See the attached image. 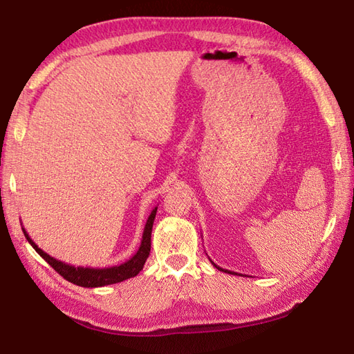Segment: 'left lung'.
Listing matches in <instances>:
<instances>
[{"label": "left lung", "mask_w": 354, "mask_h": 354, "mask_svg": "<svg viewBox=\"0 0 354 354\" xmlns=\"http://www.w3.org/2000/svg\"><path fill=\"white\" fill-rule=\"evenodd\" d=\"M211 262H212V261H211ZM212 263H214V262H212ZM214 267H217L220 272H227V273H231V274H232V272H230V270H225V268H221V267H218V266H215V263H214Z\"/></svg>", "instance_id": "8db88e82"}]
</instances>
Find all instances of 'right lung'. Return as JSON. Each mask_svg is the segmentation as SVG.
I'll return each instance as SVG.
<instances>
[{"mask_svg":"<svg viewBox=\"0 0 354 354\" xmlns=\"http://www.w3.org/2000/svg\"><path fill=\"white\" fill-rule=\"evenodd\" d=\"M156 212H158V207H154L151 214H149L145 227H143L142 242H140L139 250H137V253L133 257H129L127 262L120 263V266L103 267V268L75 267V266H70L67 262L55 259V257L45 253L44 250H40L37 245H35V242L29 237L25 227H21V230H23V234L26 237V241L32 245V248L37 251V253L44 257V259L50 263V266L55 268L59 274H61V277L70 281V283L81 287H103V286L122 283V281L134 278L140 273L149 256V250H151V231H153Z\"/></svg>","mask_w":354,"mask_h":354,"instance_id":"obj_1","label":"right lung"}]
</instances>
